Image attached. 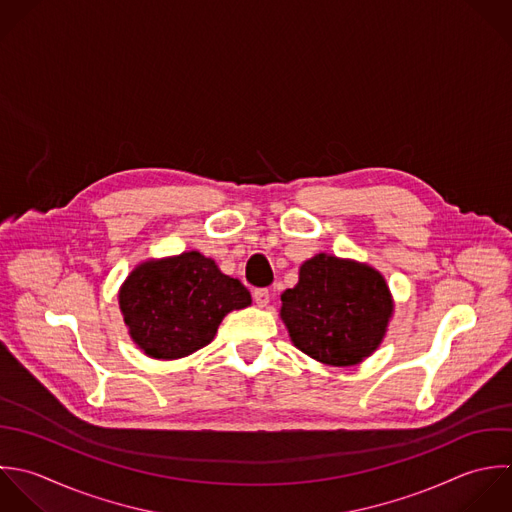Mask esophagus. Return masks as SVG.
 <instances>
[{
  "mask_svg": "<svg viewBox=\"0 0 512 512\" xmlns=\"http://www.w3.org/2000/svg\"><path fill=\"white\" fill-rule=\"evenodd\" d=\"M253 299H255L257 307H267L271 301V293H269V289H255Z\"/></svg>",
  "mask_w": 512,
  "mask_h": 512,
  "instance_id": "34e87169",
  "label": "esophagus"
}]
</instances>
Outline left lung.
I'll return each mask as SVG.
<instances>
[{
    "instance_id": "8db88e82",
    "label": "left lung",
    "mask_w": 512,
    "mask_h": 512,
    "mask_svg": "<svg viewBox=\"0 0 512 512\" xmlns=\"http://www.w3.org/2000/svg\"><path fill=\"white\" fill-rule=\"evenodd\" d=\"M395 313L391 289L375 267L319 253L299 267L281 295V321L291 343L331 367H353L383 343Z\"/></svg>"
}]
</instances>
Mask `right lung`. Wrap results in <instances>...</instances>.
I'll list each match as a JSON object with an SVG mask.
<instances>
[{
	"label": "right lung",
	"mask_w": 512,
	"mask_h": 512,
	"mask_svg": "<svg viewBox=\"0 0 512 512\" xmlns=\"http://www.w3.org/2000/svg\"><path fill=\"white\" fill-rule=\"evenodd\" d=\"M131 341L151 359H183L209 345L227 313L251 305L247 287L199 251L135 265L117 293Z\"/></svg>",
	"instance_id": "obj_1"
}]
</instances>
